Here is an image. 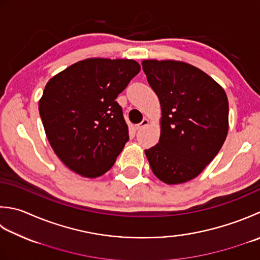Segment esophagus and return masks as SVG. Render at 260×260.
I'll return each instance as SVG.
<instances>
[{
    "label": "esophagus",
    "mask_w": 260,
    "mask_h": 260,
    "mask_svg": "<svg viewBox=\"0 0 260 260\" xmlns=\"http://www.w3.org/2000/svg\"><path fill=\"white\" fill-rule=\"evenodd\" d=\"M147 124H149V119L144 118L143 120L141 121L140 124H137V125H136V128H137V129H140V128H143V127H145Z\"/></svg>",
    "instance_id": "34e87169"
}]
</instances>
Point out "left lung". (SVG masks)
<instances>
[{"mask_svg": "<svg viewBox=\"0 0 260 260\" xmlns=\"http://www.w3.org/2000/svg\"><path fill=\"white\" fill-rule=\"evenodd\" d=\"M142 66L162 109L159 143L145 150L151 169L166 184L189 181L214 159L226 139V94L190 64L147 59Z\"/></svg>", "mask_w": 260, "mask_h": 260, "instance_id": "1", "label": "left lung"}]
</instances>
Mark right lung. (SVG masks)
Wrapping results in <instances>:
<instances>
[{
	"mask_svg": "<svg viewBox=\"0 0 260 260\" xmlns=\"http://www.w3.org/2000/svg\"><path fill=\"white\" fill-rule=\"evenodd\" d=\"M140 70L133 59L89 58L46 84L40 118L56 155L71 170L95 178L114 166L129 140L116 98Z\"/></svg>",
	"mask_w": 260,
	"mask_h": 260,
	"instance_id": "add662e5",
	"label": "right lung"
}]
</instances>
